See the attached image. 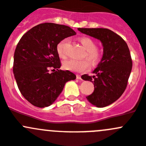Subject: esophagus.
I'll use <instances>...</instances> for the list:
<instances>
[{"mask_svg":"<svg viewBox=\"0 0 146 146\" xmlns=\"http://www.w3.org/2000/svg\"><path fill=\"white\" fill-rule=\"evenodd\" d=\"M76 78L77 79H81V76L80 75H76Z\"/></svg>","mask_w":146,"mask_h":146,"instance_id":"obj_1","label":"esophagus"}]
</instances>
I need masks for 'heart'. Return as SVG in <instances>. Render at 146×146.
<instances>
[{
	"label": "heart",
	"instance_id": "obj_1",
	"mask_svg": "<svg viewBox=\"0 0 146 146\" xmlns=\"http://www.w3.org/2000/svg\"><path fill=\"white\" fill-rule=\"evenodd\" d=\"M79 42L86 50L84 58H86L92 64H96L99 62L102 58V52L96 47V43L92 38L84 36L79 39ZM68 43L67 39H63L57 45V52L61 58H66V46ZM63 66L65 69L74 72H83L89 68V63L86 60L81 61L68 60L64 62Z\"/></svg>",
	"mask_w": 146,
	"mask_h": 146
}]
</instances>
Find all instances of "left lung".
Instances as JSON below:
<instances>
[{
    "label": "left lung",
    "mask_w": 146,
    "mask_h": 146,
    "mask_svg": "<svg viewBox=\"0 0 146 146\" xmlns=\"http://www.w3.org/2000/svg\"><path fill=\"white\" fill-rule=\"evenodd\" d=\"M83 34L101 41L103 56L95 76H81L94 83V91L86 96L88 102L97 107H104L117 100L125 92L133 67L131 55L125 41L111 30L104 28H78Z\"/></svg>",
    "instance_id": "1"
}]
</instances>
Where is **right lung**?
Instances as JSON below:
<instances>
[{
  "mask_svg": "<svg viewBox=\"0 0 146 146\" xmlns=\"http://www.w3.org/2000/svg\"><path fill=\"white\" fill-rule=\"evenodd\" d=\"M75 35L68 26L44 23L29 30L18 43L13 57V75L21 94L35 107L51 105L65 83L76 79L72 72L59 70L61 63L57 52L59 42ZM50 67L57 70L50 74Z\"/></svg>",
  "mask_w": 146,
  "mask_h": 146,
  "instance_id": "obj_1",
  "label": "right lung"
}]
</instances>
